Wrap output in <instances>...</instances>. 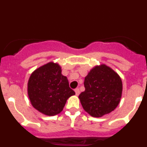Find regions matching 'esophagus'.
I'll use <instances>...</instances> for the list:
<instances>
[{
  "label": "esophagus",
  "mask_w": 147,
  "mask_h": 147,
  "mask_svg": "<svg viewBox=\"0 0 147 147\" xmlns=\"http://www.w3.org/2000/svg\"><path fill=\"white\" fill-rule=\"evenodd\" d=\"M74 91H75V93H76V96H78V95L80 94V89H79V88H76V89L74 90Z\"/></svg>",
  "instance_id": "34e87169"
}]
</instances>
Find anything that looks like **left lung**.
Returning a JSON list of instances; mask_svg holds the SVG:
<instances>
[{
  "label": "left lung",
  "instance_id": "obj_1",
  "mask_svg": "<svg viewBox=\"0 0 147 147\" xmlns=\"http://www.w3.org/2000/svg\"><path fill=\"white\" fill-rule=\"evenodd\" d=\"M85 90L79 96L82 107L93 117H102L116 108L122 93L120 76L110 67L101 65L88 73Z\"/></svg>",
  "mask_w": 147,
  "mask_h": 147
}]
</instances>
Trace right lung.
Masks as SVG:
<instances>
[{
  "mask_svg": "<svg viewBox=\"0 0 147 147\" xmlns=\"http://www.w3.org/2000/svg\"><path fill=\"white\" fill-rule=\"evenodd\" d=\"M57 63L51 62L32 73L28 82V95L32 106L46 115L63 110L66 101L75 95Z\"/></svg>",
  "mask_w": 147,
  "mask_h": 147,
  "instance_id": "add662e5",
  "label": "right lung"
}]
</instances>
